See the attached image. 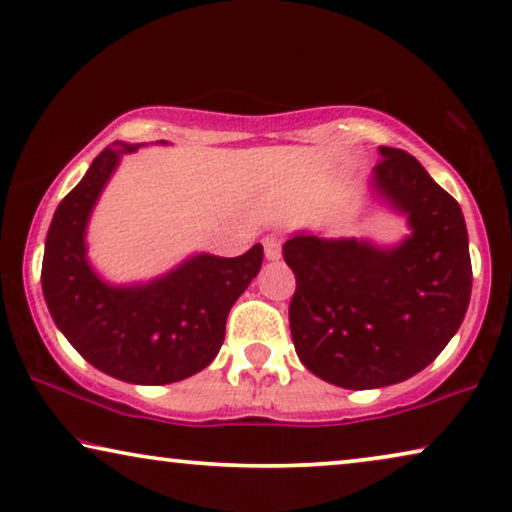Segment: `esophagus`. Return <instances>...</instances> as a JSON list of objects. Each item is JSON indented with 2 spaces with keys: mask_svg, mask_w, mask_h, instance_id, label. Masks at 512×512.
I'll list each match as a JSON object with an SVG mask.
<instances>
[{
  "mask_svg": "<svg viewBox=\"0 0 512 512\" xmlns=\"http://www.w3.org/2000/svg\"><path fill=\"white\" fill-rule=\"evenodd\" d=\"M280 250H283V236L280 234H269L264 239V255L266 259H278Z\"/></svg>",
  "mask_w": 512,
  "mask_h": 512,
  "instance_id": "1",
  "label": "esophagus"
}]
</instances>
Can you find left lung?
Masks as SVG:
<instances>
[{
	"label": "left lung",
	"instance_id": "8db88e82",
	"mask_svg": "<svg viewBox=\"0 0 512 512\" xmlns=\"http://www.w3.org/2000/svg\"><path fill=\"white\" fill-rule=\"evenodd\" d=\"M373 183L408 213L413 236L380 250L297 234L283 257L297 278L290 329L301 364L345 390L408 380L462 325L473 271L462 208L406 150L380 148Z\"/></svg>",
	"mask_w": 512,
	"mask_h": 512
}]
</instances>
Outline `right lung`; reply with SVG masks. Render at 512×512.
<instances>
[{"label":"right lung","mask_w":512,"mask_h":512,"mask_svg":"<svg viewBox=\"0 0 512 512\" xmlns=\"http://www.w3.org/2000/svg\"><path fill=\"white\" fill-rule=\"evenodd\" d=\"M113 143L60 201L46 236L41 287L48 311L83 359L136 385L178 383L206 369L225 341L229 308L262 266L264 250L241 257L197 255L169 276L139 287L102 283L85 259V225L122 155Z\"/></svg>","instance_id":"right-lung-1"}]
</instances>
